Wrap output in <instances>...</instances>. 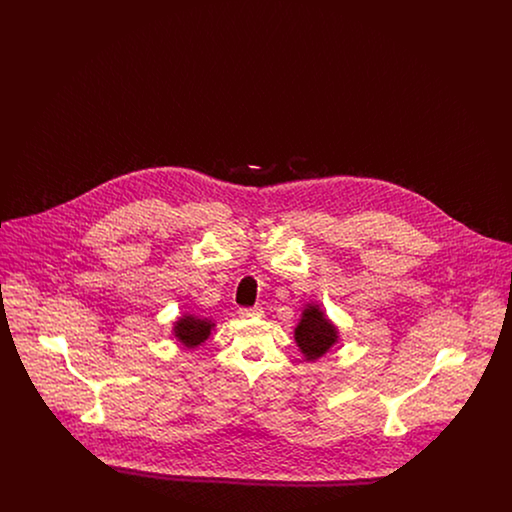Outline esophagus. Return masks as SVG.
I'll return each instance as SVG.
<instances>
[{
	"label": "esophagus",
	"mask_w": 512,
	"mask_h": 512,
	"mask_svg": "<svg viewBox=\"0 0 512 512\" xmlns=\"http://www.w3.org/2000/svg\"><path fill=\"white\" fill-rule=\"evenodd\" d=\"M240 315L244 318L261 317L263 309L261 307H245V309H240Z\"/></svg>",
	"instance_id": "34e87169"
}]
</instances>
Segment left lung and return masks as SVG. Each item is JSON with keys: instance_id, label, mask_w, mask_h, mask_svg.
Masks as SVG:
<instances>
[{"instance_id": "obj_1", "label": "left lung", "mask_w": 512, "mask_h": 512, "mask_svg": "<svg viewBox=\"0 0 512 512\" xmlns=\"http://www.w3.org/2000/svg\"><path fill=\"white\" fill-rule=\"evenodd\" d=\"M293 338L305 361H317L338 343L340 332L338 326L320 309V305L309 303L293 330Z\"/></svg>"}]
</instances>
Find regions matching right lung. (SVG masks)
Segmentation results:
<instances>
[{"label": "right lung", "instance_id": "1", "mask_svg": "<svg viewBox=\"0 0 512 512\" xmlns=\"http://www.w3.org/2000/svg\"><path fill=\"white\" fill-rule=\"evenodd\" d=\"M215 330V322L209 318L195 317V315H182L172 326V336L180 341L186 349H195L211 336Z\"/></svg>", "mask_w": 512, "mask_h": 512}]
</instances>
